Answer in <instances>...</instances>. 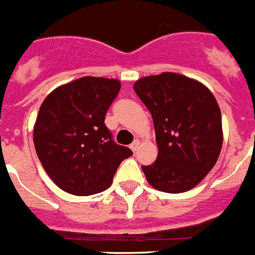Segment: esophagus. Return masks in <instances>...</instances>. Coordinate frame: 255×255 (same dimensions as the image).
<instances>
[{"mask_svg":"<svg viewBox=\"0 0 255 255\" xmlns=\"http://www.w3.org/2000/svg\"><path fill=\"white\" fill-rule=\"evenodd\" d=\"M139 144H140L139 139H135V140H134V142H133V143L130 144V148H131V150H133V151L135 152V151H137V150H138V147H139Z\"/></svg>","mask_w":255,"mask_h":255,"instance_id":"esophagus-1","label":"esophagus"}]
</instances>
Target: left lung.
<instances>
[{
  "instance_id": "1",
  "label": "left lung",
  "mask_w": 255,
  "mask_h": 255,
  "mask_svg": "<svg viewBox=\"0 0 255 255\" xmlns=\"http://www.w3.org/2000/svg\"><path fill=\"white\" fill-rule=\"evenodd\" d=\"M134 91L152 116L158 156L142 166L162 192L193 188L213 168L223 146L221 112L207 87L172 72L142 77Z\"/></svg>"
}]
</instances>
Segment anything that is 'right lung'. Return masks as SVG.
I'll return each mask as SVG.
<instances>
[{
	"label": "right lung",
	"mask_w": 255,
	"mask_h": 255,
	"mask_svg": "<svg viewBox=\"0 0 255 255\" xmlns=\"http://www.w3.org/2000/svg\"><path fill=\"white\" fill-rule=\"evenodd\" d=\"M120 89L115 79L85 76L52 91L40 105L34 128L36 155L63 191L77 196L103 192L122 160L133 155L116 143L105 125Z\"/></svg>",
	"instance_id": "add662e5"
}]
</instances>
